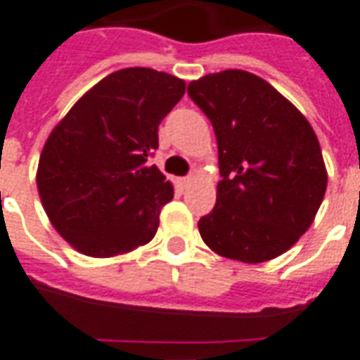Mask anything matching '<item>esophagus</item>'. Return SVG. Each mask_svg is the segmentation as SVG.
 <instances>
[{"mask_svg": "<svg viewBox=\"0 0 360 360\" xmlns=\"http://www.w3.org/2000/svg\"><path fill=\"white\" fill-rule=\"evenodd\" d=\"M193 181H194L193 175H188V177H183V179H181V185L187 188V187H191V185H193Z\"/></svg>", "mask_w": 360, "mask_h": 360, "instance_id": "esophagus-1", "label": "esophagus"}]
</instances>
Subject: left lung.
Wrapping results in <instances>:
<instances>
[{"mask_svg":"<svg viewBox=\"0 0 360 360\" xmlns=\"http://www.w3.org/2000/svg\"><path fill=\"white\" fill-rule=\"evenodd\" d=\"M217 137L221 181L202 240L221 257L263 263L288 252L311 227L328 173L313 127L273 85L246 70L188 84Z\"/></svg>","mask_w":360,"mask_h":360,"instance_id":"8db88e82","label":"left lung"}]
</instances>
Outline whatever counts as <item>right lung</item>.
<instances>
[{
    "label": "right lung",
    "instance_id": "obj_1",
    "mask_svg": "<svg viewBox=\"0 0 360 360\" xmlns=\"http://www.w3.org/2000/svg\"><path fill=\"white\" fill-rule=\"evenodd\" d=\"M185 79L133 66L108 74L53 127L36 185L45 214L79 254L114 257L153 240L173 185L148 156Z\"/></svg>",
    "mask_w": 360,
    "mask_h": 360
}]
</instances>
